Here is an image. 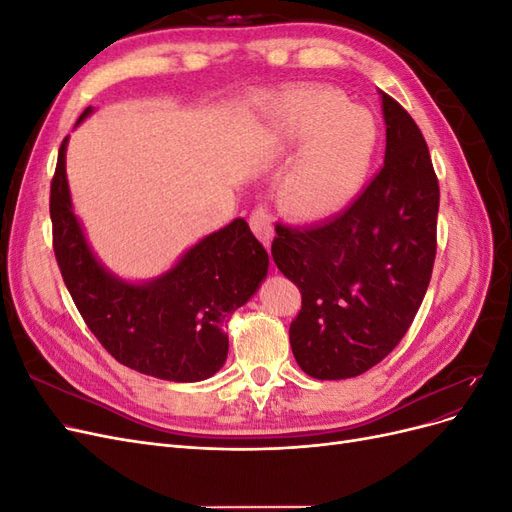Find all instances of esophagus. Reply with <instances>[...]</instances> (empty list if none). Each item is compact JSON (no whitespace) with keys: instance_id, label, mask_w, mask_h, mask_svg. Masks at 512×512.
Listing matches in <instances>:
<instances>
[{"instance_id":"1","label":"esophagus","mask_w":512,"mask_h":512,"mask_svg":"<svg viewBox=\"0 0 512 512\" xmlns=\"http://www.w3.org/2000/svg\"><path fill=\"white\" fill-rule=\"evenodd\" d=\"M250 228L254 230V235L262 241L265 247H271V239H273V220L267 211V207L258 205L252 213H250Z\"/></svg>"}]
</instances>
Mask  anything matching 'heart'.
Instances as JSON below:
<instances>
[{
	"instance_id": "heart-1",
	"label": "heart",
	"mask_w": 512,
	"mask_h": 512,
	"mask_svg": "<svg viewBox=\"0 0 512 512\" xmlns=\"http://www.w3.org/2000/svg\"><path fill=\"white\" fill-rule=\"evenodd\" d=\"M265 138L303 143L277 181V205L305 222L344 211L361 192L378 145L376 121L331 87H303L267 108Z\"/></svg>"
}]
</instances>
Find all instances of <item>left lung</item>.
<instances>
[{
    "instance_id": "1",
    "label": "left lung",
    "mask_w": 512,
    "mask_h": 512,
    "mask_svg": "<svg viewBox=\"0 0 512 512\" xmlns=\"http://www.w3.org/2000/svg\"><path fill=\"white\" fill-rule=\"evenodd\" d=\"M386 153L380 173L335 218L275 224L271 254L301 292L290 322L299 367L316 380L365 374L406 335L436 260L440 185L408 111L382 94Z\"/></svg>"
}]
</instances>
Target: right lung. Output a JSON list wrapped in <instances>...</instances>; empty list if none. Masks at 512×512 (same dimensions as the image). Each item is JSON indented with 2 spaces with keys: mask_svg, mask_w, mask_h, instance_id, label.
<instances>
[{
  "mask_svg": "<svg viewBox=\"0 0 512 512\" xmlns=\"http://www.w3.org/2000/svg\"><path fill=\"white\" fill-rule=\"evenodd\" d=\"M91 106L79 117L81 123ZM66 145L51 181L53 250L72 301L104 350L141 374L207 380L226 361L230 316L265 280L269 254L245 220L205 237L177 265L147 284H128L91 254L72 211Z\"/></svg>",
  "mask_w": 512,
  "mask_h": 512,
  "instance_id": "1",
  "label": "right lung"
}]
</instances>
